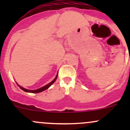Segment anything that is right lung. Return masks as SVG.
<instances>
[{
    "label": "right lung",
    "mask_w": 130,
    "mask_h": 130,
    "mask_svg": "<svg viewBox=\"0 0 130 130\" xmlns=\"http://www.w3.org/2000/svg\"><path fill=\"white\" fill-rule=\"evenodd\" d=\"M57 76H58V73L57 74V76H56V77H55V78H54V79L53 80V81H51L50 83H49V84H47V85H46L45 86H43V87L40 88V89H37V90H28V89H24V87H21V86H19V85L18 84H17V85L19 86V88H20L21 89H22V90L24 91V92H29V93H40V92H43V91L45 90H46V89H48V88L50 87V86H51V85L53 84L55 81H56V79H57Z\"/></svg>",
    "instance_id": "obj_1"
}]
</instances>
